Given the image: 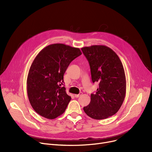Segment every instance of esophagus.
Here are the masks:
<instances>
[{"label": "esophagus", "instance_id": "obj_1", "mask_svg": "<svg viewBox=\"0 0 152 152\" xmlns=\"http://www.w3.org/2000/svg\"><path fill=\"white\" fill-rule=\"evenodd\" d=\"M83 94V93L82 92H81V93H79V94H75V97H76V98H77V97H79V96H81V95Z\"/></svg>", "mask_w": 152, "mask_h": 152}]
</instances>
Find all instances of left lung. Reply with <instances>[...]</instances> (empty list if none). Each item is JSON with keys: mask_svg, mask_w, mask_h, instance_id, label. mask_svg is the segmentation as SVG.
Instances as JSON below:
<instances>
[{"mask_svg": "<svg viewBox=\"0 0 152 152\" xmlns=\"http://www.w3.org/2000/svg\"><path fill=\"white\" fill-rule=\"evenodd\" d=\"M89 63L92 82L99 83L89 104L83 108L87 116L103 119L116 114L124 102L126 81L123 64L117 54L105 45L81 49Z\"/></svg>", "mask_w": 152, "mask_h": 152, "instance_id": "8db88e82", "label": "left lung"}]
</instances>
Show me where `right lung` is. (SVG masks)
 Returning <instances> with one entry per match:
<instances>
[{
  "label": "right lung",
  "instance_id": "obj_1",
  "mask_svg": "<svg viewBox=\"0 0 152 152\" xmlns=\"http://www.w3.org/2000/svg\"><path fill=\"white\" fill-rule=\"evenodd\" d=\"M82 54L79 48L63 44L48 45L32 63L27 77V93L36 112L47 119L63 114L71 100L61 87L70 63Z\"/></svg>",
  "mask_w": 152,
  "mask_h": 152
}]
</instances>
